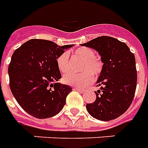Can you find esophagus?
Returning <instances> with one entry per match:
<instances>
[{
    "instance_id": "34e87169",
    "label": "esophagus",
    "mask_w": 148,
    "mask_h": 148,
    "mask_svg": "<svg viewBox=\"0 0 148 148\" xmlns=\"http://www.w3.org/2000/svg\"><path fill=\"white\" fill-rule=\"evenodd\" d=\"M73 90L78 91V92H85V91L84 88H78V87H74V88H73Z\"/></svg>"
}]
</instances>
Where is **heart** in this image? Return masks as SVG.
Listing matches in <instances>:
<instances>
[{
  "label": "heart",
  "mask_w": 148,
  "mask_h": 148,
  "mask_svg": "<svg viewBox=\"0 0 148 148\" xmlns=\"http://www.w3.org/2000/svg\"><path fill=\"white\" fill-rule=\"evenodd\" d=\"M74 54L84 60L82 65V73H67L63 75V82L73 86L83 87L89 85L94 81V75H99L103 70V63L96 56V52L88 47H81L75 49ZM58 69L61 73L69 71V56L66 52H63L58 56L56 60Z\"/></svg>",
  "instance_id": "b5f03b06"
}]
</instances>
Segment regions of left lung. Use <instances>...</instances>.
<instances>
[{"mask_svg": "<svg viewBox=\"0 0 148 148\" xmlns=\"http://www.w3.org/2000/svg\"><path fill=\"white\" fill-rule=\"evenodd\" d=\"M82 46L97 51L103 63L96 82L100 90L95 92V102L86 104L88 114L100 121L119 118L134 98L137 81L134 54L126 44L108 36L92 39Z\"/></svg>", "mask_w": 148, "mask_h": 148, "instance_id": "8db88e82", "label": "left lung"}]
</instances>
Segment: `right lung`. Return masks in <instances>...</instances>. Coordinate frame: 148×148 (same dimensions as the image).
Listing matches in <instances>:
<instances>
[{
	"label": "right lung",
	"instance_id": "right-lung-1",
	"mask_svg": "<svg viewBox=\"0 0 148 148\" xmlns=\"http://www.w3.org/2000/svg\"><path fill=\"white\" fill-rule=\"evenodd\" d=\"M73 46L31 39L14 52L8 66L10 89L29 114L37 119H48L63 108L72 88L57 82L61 74L56 60Z\"/></svg>",
	"mask_w": 148,
	"mask_h": 148
}]
</instances>
